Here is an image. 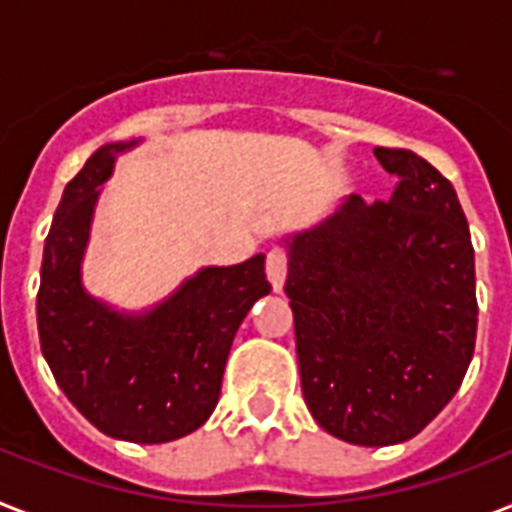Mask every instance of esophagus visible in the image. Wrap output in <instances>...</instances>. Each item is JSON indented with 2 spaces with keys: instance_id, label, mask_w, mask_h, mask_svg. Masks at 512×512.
<instances>
[{
  "instance_id": "1",
  "label": "esophagus",
  "mask_w": 512,
  "mask_h": 512,
  "mask_svg": "<svg viewBox=\"0 0 512 512\" xmlns=\"http://www.w3.org/2000/svg\"><path fill=\"white\" fill-rule=\"evenodd\" d=\"M265 273H268V281L273 284V289L281 292L286 273H289V255H286L284 249H270L268 260H265Z\"/></svg>"
}]
</instances>
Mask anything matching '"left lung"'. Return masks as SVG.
<instances>
[{
	"label": "left lung",
	"mask_w": 512,
	"mask_h": 512,
	"mask_svg": "<svg viewBox=\"0 0 512 512\" xmlns=\"http://www.w3.org/2000/svg\"><path fill=\"white\" fill-rule=\"evenodd\" d=\"M392 197L352 194L289 242L302 394L336 439L386 447L413 439L463 384L476 347L468 220L439 170L410 149L376 147Z\"/></svg>",
	"instance_id": "8db88e82"
}]
</instances>
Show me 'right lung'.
Segmentation results:
<instances>
[{"label":"right lung","instance_id":"1","mask_svg":"<svg viewBox=\"0 0 512 512\" xmlns=\"http://www.w3.org/2000/svg\"><path fill=\"white\" fill-rule=\"evenodd\" d=\"M131 144L97 149L65 186L44 244L36 318L54 381L83 418L115 439L160 444L210 418L236 328L270 284L265 255H255L199 270L147 315H120L83 292L78 265L97 186Z\"/></svg>","mask_w":512,"mask_h":512}]
</instances>
